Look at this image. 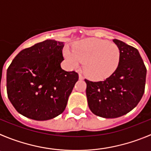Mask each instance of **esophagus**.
Instances as JSON below:
<instances>
[{"label": "esophagus", "instance_id": "obj_1", "mask_svg": "<svg viewBox=\"0 0 151 151\" xmlns=\"http://www.w3.org/2000/svg\"><path fill=\"white\" fill-rule=\"evenodd\" d=\"M79 79H80V80H83V77L81 74H79Z\"/></svg>", "mask_w": 151, "mask_h": 151}]
</instances>
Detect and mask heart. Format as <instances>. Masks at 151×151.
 I'll use <instances>...</instances> for the list:
<instances>
[{
  "mask_svg": "<svg viewBox=\"0 0 151 151\" xmlns=\"http://www.w3.org/2000/svg\"><path fill=\"white\" fill-rule=\"evenodd\" d=\"M63 54L73 67L84 62V72L94 80H104L112 75L121 60V50L116 44L98 39L80 41L73 50L65 48Z\"/></svg>",
  "mask_w": 151,
  "mask_h": 151,
  "instance_id": "obj_1",
  "label": "heart"
}]
</instances>
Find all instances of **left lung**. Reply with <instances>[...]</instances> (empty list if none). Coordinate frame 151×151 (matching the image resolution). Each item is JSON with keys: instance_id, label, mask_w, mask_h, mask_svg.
<instances>
[{"instance_id": "obj_1", "label": "left lung", "mask_w": 151, "mask_h": 151, "mask_svg": "<svg viewBox=\"0 0 151 151\" xmlns=\"http://www.w3.org/2000/svg\"><path fill=\"white\" fill-rule=\"evenodd\" d=\"M113 42L121 50L118 68L103 81L85 79L90 110L105 118H118L136 107L145 92L147 74L137 49L118 39Z\"/></svg>"}]
</instances>
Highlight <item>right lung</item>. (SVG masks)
I'll list each match as a JSON object with an SVG mask.
<instances>
[{
  "mask_svg": "<svg viewBox=\"0 0 151 151\" xmlns=\"http://www.w3.org/2000/svg\"><path fill=\"white\" fill-rule=\"evenodd\" d=\"M64 42H39L18 53L6 71L8 98L17 112L36 121L63 113L74 85L75 71L62 69Z\"/></svg>",
  "mask_w": 151,
  "mask_h": 151,
  "instance_id": "1",
  "label": "right lung"
}]
</instances>
